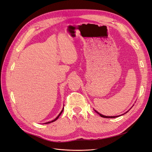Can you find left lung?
Here are the masks:
<instances>
[{"instance_id":"left-lung-1","label":"left lung","mask_w":152,"mask_h":152,"mask_svg":"<svg viewBox=\"0 0 152 152\" xmlns=\"http://www.w3.org/2000/svg\"><path fill=\"white\" fill-rule=\"evenodd\" d=\"M95 112H96V113H98L99 115L102 117H103V118H115V117H118V116H105V115H102V114H100V113H99L97 111H96L95 110Z\"/></svg>"}]
</instances>
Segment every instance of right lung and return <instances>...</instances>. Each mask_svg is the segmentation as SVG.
Segmentation results:
<instances>
[{"label": "right lung", "instance_id": "1", "mask_svg": "<svg viewBox=\"0 0 152 152\" xmlns=\"http://www.w3.org/2000/svg\"><path fill=\"white\" fill-rule=\"evenodd\" d=\"M63 111V110H61V112H60V113H59V114L58 115V117H56V118H55V119H54V120H53V121H50V122H46V123H45V124H49V123H50V122H54L55 121H56V120H57V119L58 118V117H59V116H60V115H61V114L62 113Z\"/></svg>", "mask_w": 152, "mask_h": 152}]
</instances>
